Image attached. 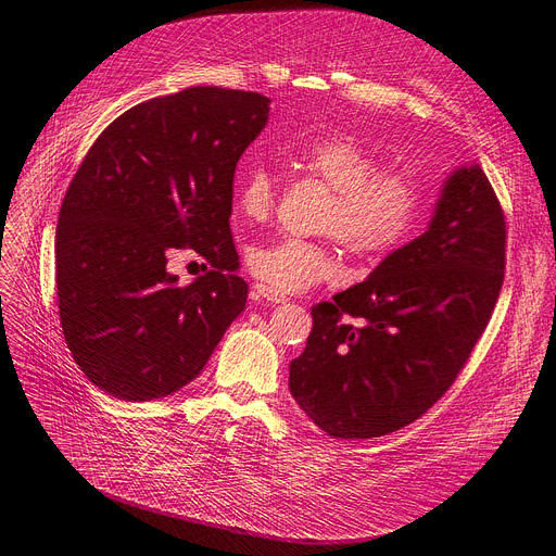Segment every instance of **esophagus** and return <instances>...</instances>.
Returning <instances> with one entry per match:
<instances>
[{
	"instance_id": "1",
	"label": "esophagus",
	"mask_w": 556,
	"mask_h": 556,
	"mask_svg": "<svg viewBox=\"0 0 556 556\" xmlns=\"http://www.w3.org/2000/svg\"><path fill=\"white\" fill-rule=\"evenodd\" d=\"M253 296H255V299H262V301H267V303H276V305L287 303V296H285V294L276 292V289H271V287H267V285H262V282L253 287Z\"/></svg>"
}]
</instances>
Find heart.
Wrapping results in <instances>:
<instances>
[{
    "instance_id": "1",
    "label": "heart",
    "mask_w": 556,
    "mask_h": 556,
    "mask_svg": "<svg viewBox=\"0 0 556 556\" xmlns=\"http://www.w3.org/2000/svg\"><path fill=\"white\" fill-rule=\"evenodd\" d=\"M287 163L334 192L324 230L359 260H382L399 251L426 215V188L409 172L382 169L380 157L349 136L292 138ZM276 180L264 165H244L235 178V207L247 222H264L274 210ZM249 271L276 292H305L337 274L334 255L296 237L251 249Z\"/></svg>"
}]
</instances>
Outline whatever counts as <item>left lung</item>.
I'll use <instances>...</instances> for the list:
<instances>
[{
	"label": "left lung",
	"instance_id": "1",
	"mask_svg": "<svg viewBox=\"0 0 556 556\" xmlns=\"http://www.w3.org/2000/svg\"><path fill=\"white\" fill-rule=\"evenodd\" d=\"M505 215L480 165L441 185L428 230L312 307L289 391L332 439L401 430L451 389L505 280Z\"/></svg>",
	"mask_w": 556,
	"mask_h": 556
}]
</instances>
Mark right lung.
I'll return each mask as SVG.
<instances>
[{
  "label": "right lung",
  "instance_id": "1",
  "mask_svg": "<svg viewBox=\"0 0 556 556\" xmlns=\"http://www.w3.org/2000/svg\"><path fill=\"white\" fill-rule=\"evenodd\" d=\"M269 103L215 86L138 103L74 174L56 228L59 314L72 357L113 399L144 403L190 384L244 312L232 178ZM182 245L211 264L188 288L166 271Z\"/></svg>",
  "mask_w": 556,
  "mask_h": 556
}]
</instances>
